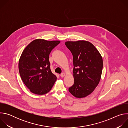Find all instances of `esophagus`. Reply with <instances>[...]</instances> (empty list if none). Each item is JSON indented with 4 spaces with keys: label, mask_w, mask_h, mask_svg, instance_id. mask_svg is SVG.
Segmentation results:
<instances>
[{
    "label": "esophagus",
    "mask_w": 128,
    "mask_h": 128,
    "mask_svg": "<svg viewBox=\"0 0 128 128\" xmlns=\"http://www.w3.org/2000/svg\"><path fill=\"white\" fill-rule=\"evenodd\" d=\"M65 76V74L64 72H63V73H62V74H60V76H61V78H63V77H64Z\"/></svg>",
    "instance_id": "obj_1"
}]
</instances>
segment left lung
Returning <instances> with one entry per match:
<instances>
[{"instance_id": "8db88e82", "label": "left lung", "mask_w": 128, "mask_h": 128, "mask_svg": "<svg viewBox=\"0 0 128 128\" xmlns=\"http://www.w3.org/2000/svg\"><path fill=\"white\" fill-rule=\"evenodd\" d=\"M74 61V84L68 89L69 92L78 98L92 93L101 79L103 60L95 46L85 40L66 42Z\"/></svg>"}]
</instances>
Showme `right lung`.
I'll list each match as a JSON object with an SVG mask.
<instances>
[{"label": "right lung", "instance_id": "1", "mask_svg": "<svg viewBox=\"0 0 128 128\" xmlns=\"http://www.w3.org/2000/svg\"><path fill=\"white\" fill-rule=\"evenodd\" d=\"M60 41L37 39L24 50L19 61L21 79L30 92L44 95L50 90L57 77L52 72L49 54Z\"/></svg>", "mask_w": 128, "mask_h": 128}]
</instances>
